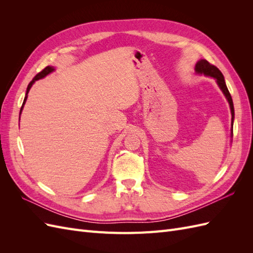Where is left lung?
Here are the masks:
<instances>
[{"label": "left lung", "instance_id": "obj_1", "mask_svg": "<svg viewBox=\"0 0 253 253\" xmlns=\"http://www.w3.org/2000/svg\"><path fill=\"white\" fill-rule=\"evenodd\" d=\"M195 72L197 74H201V75H205V76H210V77L214 78L216 80L217 85L219 86V88L223 91L226 99L229 102V105H230V110H231V115H232V118H231V122H232V127H233V119H234V108H233V101H232V98L230 93H229V90L227 88L226 85V82L224 79V76L221 74V72L218 70L216 66H214L213 64H210L208 61L207 60H200L195 65ZM231 134L233 135L232 132V128H231Z\"/></svg>", "mask_w": 253, "mask_h": 253}]
</instances>
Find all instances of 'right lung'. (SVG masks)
<instances>
[{"label": "right lung", "instance_id": "1", "mask_svg": "<svg viewBox=\"0 0 253 253\" xmlns=\"http://www.w3.org/2000/svg\"><path fill=\"white\" fill-rule=\"evenodd\" d=\"M55 71V68H53L52 66H46L44 68V70L42 71V72H40L39 74H37L36 76H35V78L29 82V84H28V86H27V89H26V95H25V98H24V101H23V104H22V108H21V111H20V115H21V112H22V110H23V106H24V104H25V102H26V100H27V94H28V91H29V89H30V87L33 86V84L35 83V81H37V80H39V79H42V78H44L45 76H47L48 74H50L51 72H53Z\"/></svg>", "mask_w": 253, "mask_h": 253}]
</instances>
